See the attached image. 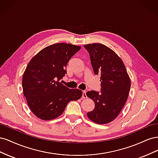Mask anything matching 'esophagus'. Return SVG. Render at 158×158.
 I'll list each match as a JSON object with an SVG mask.
<instances>
[{
    "mask_svg": "<svg viewBox=\"0 0 158 158\" xmlns=\"http://www.w3.org/2000/svg\"><path fill=\"white\" fill-rule=\"evenodd\" d=\"M82 98H83V99H85V98H87V95H86V92H85V91H83V92H82Z\"/></svg>",
    "mask_w": 158,
    "mask_h": 158,
    "instance_id": "esophagus-1",
    "label": "esophagus"
}]
</instances>
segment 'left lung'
Segmentation results:
<instances>
[{"label": "left lung", "mask_w": 158, "mask_h": 158, "mask_svg": "<svg viewBox=\"0 0 158 158\" xmlns=\"http://www.w3.org/2000/svg\"><path fill=\"white\" fill-rule=\"evenodd\" d=\"M90 57L95 75L99 74L101 92L90 91L86 95L95 103L87 113L91 121L104 125L113 121L121 113L131 89V79L122 59L111 49L100 44L84 45Z\"/></svg>", "instance_id": "obj_1"}]
</instances>
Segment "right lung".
<instances>
[{
  "label": "right lung",
  "instance_id": "1",
  "mask_svg": "<svg viewBox=\"0 0 158 158\" xmlns=\"http://www.w3.org/2000/svg\"><path fill=\"white\" fill-rule=\"evenodd\" d=\"M80 46L58 43L45 47L30 60L22 77L23 93L32 113L41 120L61 115L67 104L76 101L82 91L69 89L60 80L69 60Z\"/></svg>",
  "mask_w": 158,
  "mask_h": 158
}]
</instances>
